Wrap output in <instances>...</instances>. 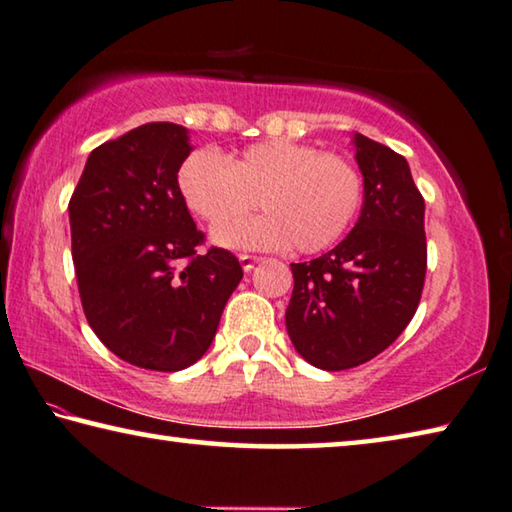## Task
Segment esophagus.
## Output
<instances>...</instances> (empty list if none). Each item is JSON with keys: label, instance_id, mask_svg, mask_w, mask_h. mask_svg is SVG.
I'll use <instances>...</instances> for the list:
<instances>
[{"label": "esophagus", "instance_id": "obj_1", "mask_svg": "<svg viewBox=\"0 0 512 512\" xmlns=\"http://www.w3.org/2000/svg\"><path fill=\"white\" fill-rule=\"evenodd\" d=\"M238 261H240V265H242V270H245V272H251V270H254V265H256V263H261V256L240 254V256H238Z\"/></svg>", "mask_w": 512, "mask_h": 512}]
</instances>
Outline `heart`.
Segmentation results:
<instances>
[{"label": "heart", "instance_id": "heart-1", "mask_svg": "<svg viewBox=\"0 0 512 512\" xmlns=\"http://www.w3.org/2000/svg\"><path fill=\"white\" fill-rule=\"evenodd\" d=\"M177 191L197 218L218 227L213 240L222 247L292 245L299 254H317L351 227L364 184L351 159L276 139L251 143L227 159L209 148L188 152L177 168ZM256 196L266 213L237 223Z\"/></svg>", "mask_w": 512, "mask_h": 512}]
</instances>
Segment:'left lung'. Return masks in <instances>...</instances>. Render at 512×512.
Returning a JSON list of instances; mask_svg holds the SVG:
<instances>
[{
	"instance_id": "8db88e82",
	"label": "left lung",
	"mask_w": 512,
	"mask_h": 512,
	"mask_svg": "<svg viewBox=\"0 0 512 512\" xmlns=\"http://www.w3.org/2000/svg\"><path fill=\"white\" fill-rule=\"evenodd\" d=\"M364 204L353 231L328 254L292 263L285 326L303 360L346 371L373 360L409 326L427 272L425 200L407 159L353 137Z\"/></svg>"
}]
</instances>
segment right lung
Listing matches in <instances>:
<instances>
[{
    "instance_id": "right-lung-1",
    "label": "right lung",
    "mask_w": 512,
    "mask_h": 512,
    "mask_svg": "<svg viewBox=\"0 0 512 512\" xmlns=\"http://www.w3.org/2000/svg\"><path fill=\"white\" fill-rule=\"evenodd\" d=\"M188 130L146 123L89 152L69 200L71 256L87 324L139 369L182 371L209 351L242 279L238 258L197 231L177 168Z\"/></svg>"
}]
</instances>
